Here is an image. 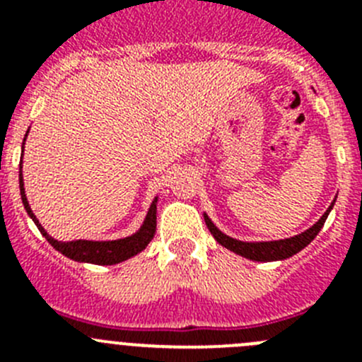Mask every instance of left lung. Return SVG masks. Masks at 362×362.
Instances as JSON below:
<instances>
[{
    "label": "left lung",
    "instance_id": "1",
    "mask_svg": "<svg viewBox=\"0 0 362 362\" xmlns=\"http://www.w3.org/2000/svg\"><path fill=\"white\" fill-rule=\"evenodd\" d=\"M332 206H334V203L330 204V209L322 214L321 219H319L312 228L299 233V235H293V238L290 239H281V241H268V243L238 241V239L228 238V235H225V233L221 232V230L214 225L212 221L209 219L206 214H204V223H206V226H209L214 239H216L219 245L225 246V248H228V250L235 252V254L243 255V257L246 259H252V261H281V259L292 257L293 254L300 252L306 245H310V243L313 241V238L317 235L319 230H321L322 225H325V221L326 217H328V214H330Z\"/></svg>",
    "mask_w": 362,
    "mask_h": 362
}]
</instances>
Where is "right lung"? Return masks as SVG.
<instances>
[{
  "mask_svg": "<svg viewBox=\"0 0 362 362\" xmlns=\"http://www.w3.org/2000/svg\"><path fill=\"white\" fill-rule=\"evenodd\" d=\"M28 134V132H27ZM27 134H25V139H27ZM23 139V145H25ZM19 190H21V201H23V206L27 210L28 216L32 217V221L36 223V226L40 228V232L43 233L45 239L50 243V245L56 248L57 252H62L66 257L74 259V261H79V263H92V264H116L121 261H127V259L134 257L136 254H139L141 250H145L146 245L152 241L153 233H156V203H158V197L152 201L150 204L148 214L145 217V223L139 230H137L134 235H129L124 239H117V241H85V239H78V241H57V239L50 238L47 230L40 225V221L36 219L34 212L28 206L27 196H25L23 188V175L19 172Z\"/></svg>",
  "mask_w": 362,
  "mask_h": 362,
  "instance_id": "right-lung-1",
  "label": "right lung"
}]
</instances>
